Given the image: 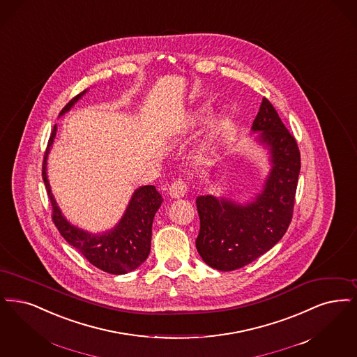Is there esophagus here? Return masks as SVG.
<instances>
[{
    "label": "esophagus",
    "instance_id": "1",
    "mask_svg": "<svg viewBox=\"0 0 357 357\" xmlns=\"http://www.w3.org/2000/svg\"><path fill=\"white\" fill-rule=\"evenodd\" d=\"M186 190H188V186H186L185 181L178 178V180L173 181L169 186V196L172 199H180V197L185 196Z\"/></svg>",
    "mask_w": 357,
    "mask_h": 357
}]
</instances>
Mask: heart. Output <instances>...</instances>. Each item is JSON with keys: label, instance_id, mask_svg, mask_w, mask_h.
I'll use <instances>...</instances> for the list:
<instances>
[{"label": "heart", "instance_id": "heart-1", "mask_svg": "<svg viewBox=\"0 0 357 357\" xmlns=\"http://www.w3.org/2000/svg\"><path fill=\"white\" fill-rule=\"evenodd\" d=\"M208 114V107H202V108L197 109L188 120H186L185 125H184V129L183 132L186 133L192 129H195L197 125L200 124L202 121H204V119L206 117ZM225 125V114L224 113H218V116L212 120L211 126H209V130L205 136V139H202V144H200V148H199V157H206L212 152L213 149V144L218 139V133L221 132V129L224 128Z\"/></svg>", "mask_w": 357, "mask_h": 357}]
</instances>
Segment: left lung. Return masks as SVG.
I'll list each match as a JSON object with an SVG mask.
<instances>
[{
  "mask_svg": "<svg viewBox=\"0 0 357 357\" xmlns=\"http://www.w3.org/2000/svg\"><path fill=\"white\" fill-rule=\"evenodd\" d=\"M252 132H260L256 139L266 146L272 165L261 193L244 205L211 195L196 200L200 218L196 248L205 264L224 272L243 268L275 247L294 215L300 151L265 97Z\"/></svg>",
  "mask_w": 357,
  "mask_h": 357,
  "instance_id": "obj_1",
  "label": "left lung"
}]
</instances>
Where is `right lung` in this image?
Returning a JSON list of instances; mask_svg holds the SVG:
<instances>
[{
  "mask_svg": "<svg viewBox=\"0 0 357 357\" xmlns=\"http://www.w3.org/2000/svg\"><path fill=\"white\" fill-rule=\"evenodd\" d=\"M86 93L77 94L72 98L60 114L68 110L77 102L78 100ZM57 125L53 126L50 139L47 141V148L44 155L43 164V178L47 188L49 200L53 209V222L57 227L62 237L89 261L96 268L112 273V275H125L135 271L146 260L151 252V238H152V224L155 212L160 208L162 197L155 190V185L139 186L135 190L130 202L126 206L124 216L119 224L104 233H93L82 231L72 225L66 218L62 216L61 211L52 195L47 176V155L56 137Z\"/></svg>",
  "mask_w": 357,
  "mask_h": 357,
  "instance_id": "1",
  "label": "right lung"
}]
</instances>
